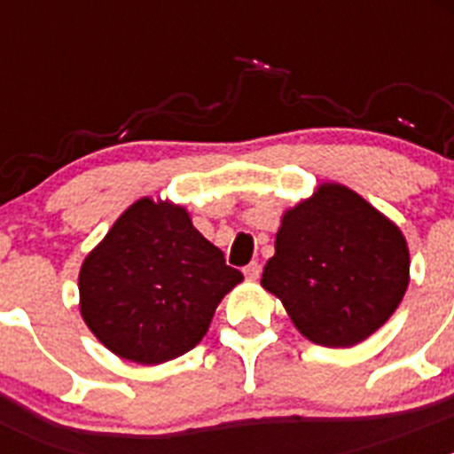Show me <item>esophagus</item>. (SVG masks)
Masks as SVG:
<instances>
[{
	"instance_id": "1",
	"label": "esophagus",
	"mask_w": 454,
	"mask_h": 454,
	"mask_svg": "<svg viewBox=\"0 0 454 454\" xmlns=\"http://www.w3.org/2000/svg\"><path fill=\"white\" fill-rule=\"evenodd\" d=\"M243 272H246L247 279H259V275H262V266H259L256 262H252L243 268Z\"/></svg>"
}]
</instances>
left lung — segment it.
Wrapping results in <instances>:
<instances>
[{"label": "left lung", "instance_id": "1", "mask_svg": "<svg viewBox=\"0 0 454 454\" xmlns=\"http://www.w3.org/2000/svg\"><path fill=\"white\" fill-rule=\"evenodd\" d=\"M262 286L300 334L352 348L393 316L409 286V247L393 220L359 192L325 182L282 215Z\"/></svg>", "mask_w": 454, "mask_h": 454}]
</instances>
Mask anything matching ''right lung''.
<instances>
[{"instance_id": "add662e5", "label": "right lung", "mask_w": 454, "mask_h": 454, "mask_svg": "<svg viewBox=\"0 0 454 454\" xmlns=\"http://www.w3.org/2000/svg\"><path fill=\"white\" fill-rule=\"evenodd\" d=\"M240 282L186 208L140 198L83 259L79 309L104 348L156 366L198 346L220 300Z\"/></svg>"}]
</instances>
